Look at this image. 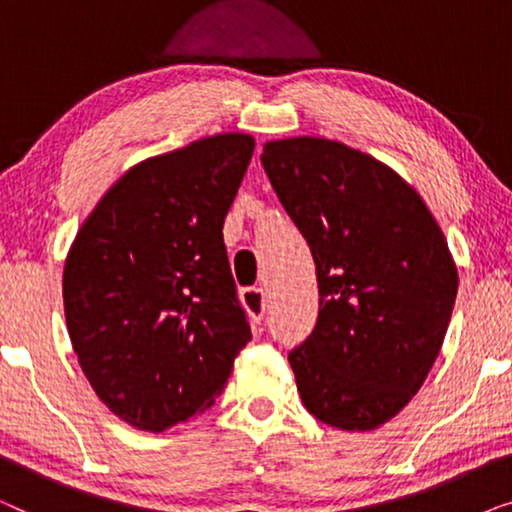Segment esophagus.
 Wrapping results in <instances>:
<instances>
[{"mask_svg": "<svg viewBox=\"0 0 512 512\" xmlns=\"http://www.w3.org/2000/svg\"><path fill=\"white\" fill-rule=\"evenodd\" d=\"M240 300H242L244 310H247V314H249V319L254 321V324H261V319L265 314V291H263V286H247V289H242Z\"/></svg>", "mask_w": 512, "mask_h": 512, "instance_id": "1", "label": "esophagus"}]
</instances>
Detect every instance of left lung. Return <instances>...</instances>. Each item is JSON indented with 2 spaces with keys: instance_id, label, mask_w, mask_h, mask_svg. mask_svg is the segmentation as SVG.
I'll list each match as a JSON object with an SVG mask.
<instances>
[{
  "instance_id": "obj_1",
  "label": "left lung",
  "mask_w": 512,
  "mask_h": 512,
  "mask_svg": "<svg viewBox=\"0 0 512 512\" xmlns=\"http://www.w3.org/2000/svg\"><path fill=\"white\" fill-rule=\"evenodd\" d=\"M261 163L317 265V324L289 352L300 398L335 429H377L443 347L459 284L443 230L394 170L340 142L279 139Z\"/></svg>"
}]
</instances>
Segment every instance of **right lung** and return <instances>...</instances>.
Segmentation results:
<instances>
[{
  "label": "right lung",
  "instance_id": "1",
  "mask_svg": "<svg viewBox=\"0 0 512 512\" xmlns=\"http://www.w3.org/2000/svg\"><path fill=\"white\" fill-rule=\"evenodd\" d=\"M254 139H200L123 174L83 223L62 277L67 331L100 401L160 433L226 387L251 340L223 221Z\"/></svg>",
  "mask_w": 512,
  "mask_h": 512
}]
</instances>
